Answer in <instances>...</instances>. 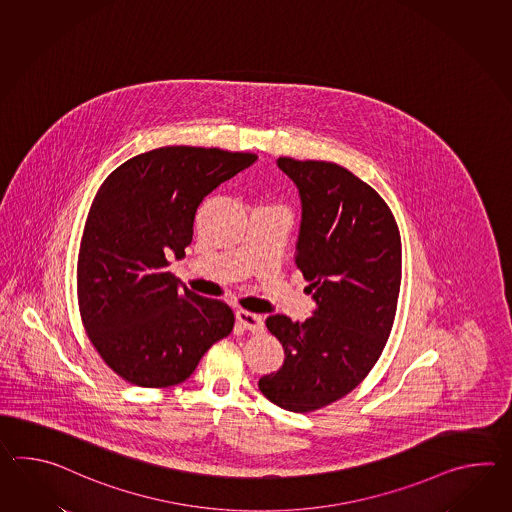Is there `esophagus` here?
I'll list each match as a JSON object with an SVG mask.
<instances>
[{
	"instance_id": "1",
	"label": "esophagus",
	"mask_w": 512,
	"mask_h": 512,
	"mask_svg": "<svg viewBox=\"0 0 512 512\" xmlns=\"http://www.w3.org/2000/svg\"><path fill=\"white\" fill-rule=\"evenodd\" d=\"M237 321H239L244 329L251 330V332H261L262 327H264L262 316L248 312V310H239L237 312Z\"/></svg>"
}]
</instances>
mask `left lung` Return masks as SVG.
<instances>
[{
	"instance_id": "obj_1",
	"label": "left lung",
	"mask_w": 512,
	"mask_h": 512,
	"mask_svg": "<svg viewBox=\"0 0 512 512\" xmlns=\"http://www.w3.org/2000/svg\"><path fill=\"white\" fill-rule=\"evenodd\" d=\"M301 198L297 268L316 310L303 323L283 314L266 327L283 343L284 364L259 389L279 408H325L358 386L386 347L397 312L402 244L382 196L329 161L279 158Z\"/></svg>"
}]
</instances>
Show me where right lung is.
I'll use <instances>...</instances> for the list:
<instances>
[{"label":"right lung","instance_id":"1","mask_svg":"<svg viewBox=\"0 0 512 512\" xmlns=\"http://www.w3.org/2000/svg\"><path fill=\"white\" fill-rule=\"evenodd\" d=\"M255 159L220 148H156L119 165L97 191L80 240V318L126 382L182 384L233 330V310L191 292L167 270V257H185L198 205Z\"/></svg>","mask_w":512,"mask_h":512}]
</instances>
